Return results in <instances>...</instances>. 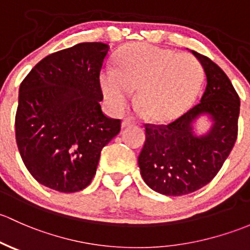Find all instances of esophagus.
Wrapping results in <instances>:
<instances>
[{
	"instance_id": "1",
	"label": "esophagus",
	"mask_w": 250,
	"mask_h": 250,
	"mask_svg": "<svg viewBox=\"0 0 250 250\" xmlns=\"http://www.w3.org/2000/svg\"><path fill=\"white\" fill-rule=\"evenodd\" d=\"M132 125H135V122H133V120H131V119H124L122 122V127L123 128L128 127V126H132Z\"/></svg>"
}]
</instances>
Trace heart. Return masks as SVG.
<instances>
[{"mask_svg":"<svg viewBox=\"0 0 250 250\" xmlns=\"http://www.w3.org/2000/svg\"><path fill=\"white\" fill-rule=\"evenodd\" d=\"M203 71L190 54L148 43H132L118 54L117 68L104 66L99 82L110 109L122 112L137 90V104L151 120L178 115L196 97Z\"/></svg>","mask_w":250,"mask_h":250,"instance_id":"1","label":"heart"}]
</instances>
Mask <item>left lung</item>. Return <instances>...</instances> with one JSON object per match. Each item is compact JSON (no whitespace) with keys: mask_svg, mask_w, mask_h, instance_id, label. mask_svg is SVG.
Returning <instances> with one entry per match:
<instances>
[{"mask_svg":"<svg viewBox=\"0 0 250 250\" xmlns=\"http://www.w3.org/2000/svg\"><path fill=\"white\" fill-rule=\"evenodd\" d=\"M207 78L201 101L168 125H146V143L138 156L143 181L166 196H182L207 185L228 159L237 140L240 97L225 72L207 56L190 50ZM206 117L205 133L197 123Z\"/></svg>","mask_w":250,"mask_h":250,"instance_id":"8db88e82","label":"left lung"}]
</instances>
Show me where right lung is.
I'll use <instances>...</instances> for the list:
<instances>
[{
  "instance_id": "add662e5",
  "label": "right lung",
  "mask_w": 250,
  "mask_h": 250,
  "mask_svg": "<svg viewBox=\"0 0 250 250\" xmlns=\"http://www.w3.org/2000/svg\"><path fill=\"white\" fill-rule=\"evenodd\" d=\"M109 45L79 43L45 56L19 87L18 149L31 176L60 192L91 183L101 150L120 132L102 112L99 76Z\"/></svg>"
}]
</instances>
